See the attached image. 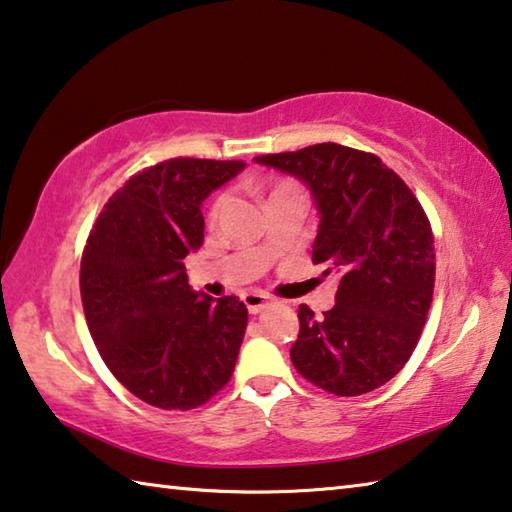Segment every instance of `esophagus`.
<instances>
[{"label":"esophagus","mask_w":512,"mask_h":512,"mask_svg":"<svg viewBox=\"0 0 512 512\" xmlns=\"http://www.w3.org/2000/svg\"><path fill=\"white\" fill-rule=\"evenodd\" d=\"M244 305L248 307L250 314H259V311L268 307V296L262 291H248L244 293Z\"/></svg>","instance_id":"esophagus-1"}]
</instances>
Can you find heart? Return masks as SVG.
<instances>
[{
	"instance_id": "1",
	"label": "heart",
	"mask_w": 512,
	"mask_h": 512,
	"mask_svg": "<svg viewBox=\"0 0 512 512\" xmlns=\"http://www.w3.org/2000/svg\"><path fill=\"white\" fill-rule=\"evenodd\" d=\"M282 187H289V185H280V187H277V189H282ZM221 205H223V198H219V201L214 203V207H212V214L219 212V210H221Z\"/></svg>"
}]
</instances>
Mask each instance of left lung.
I'll return each mask as SVG.
<instances>
[{
    "instance_id": "1",
    "label": "left lung",
    "mask_w": 512,
    "mask_h": 512,
    "mask_svg": "<svg viewBox=\"0 0 512 512\" xmlns=\"http://www.w3.org/2000/svg\"><path fill=\"white\" fill-rule=\"evenodd\" d=\"M255 162L309 187L320 219L311 259L339 275L323 318L300 305L293 366L327 393L375 391L409 361L429 314L436 253L427 214L372 153L325 142Z\"/></svg>"
}]
</instances>
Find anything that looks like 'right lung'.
Returning a JSON list of instances; mask_svg holds the SVG:
<instances>
[{
  "label": "right lung",
  "instance_id": "add662e5",
  "mask_svg": "<svg viewBox=\"0 0 512 512\" xmlns=\"http://www.w3.org/2000/svg\"><path fill=\"white\" fill-rule=\"evenodd\" d=\"M241 160H164L112 194L81 259L85 320L112 375L167 411L205 404L228 384L248 309L187 282L203 246L201 205L244 171Z\"/></svg>",
  "mask_w": 512,
  "mask_h": 512
}]
</instances>
